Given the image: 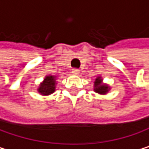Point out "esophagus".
<instances>
[{"instance_id":"34e87169","label":"esophagus","mask_w":149,"mask_h":149,"mask_svg":"<svg viewBox=\"0 0 149 149\" xmlns=\"http://www.w3.org/2000/svg\"><path fill=\"white\" fill-rule=\"evenodd\" d=\"M72 74L74 75H78L80 74V71L78 69H76V68H74V69H72Z\"/></svg>"}]
</instances>
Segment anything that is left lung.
I'll return each instance as SVG.
<instances>
[{
	"label": "left lung",
	"instance_id": "1",
	"mask_svg": "<svg viewBox=\"0 0 149 149\" xmlns=\"http://www.w3.org/2000/svg\"><path fill=\"white\" fill-rule=\"evenodd\" d=\"M110 90V87L108 84H103V79L101 78V76H98L95 79L94 81V91L101 94V95H105L107 94Z\"/></svg>",
	"mask_w": 149,
	"mask_h": 149
}]
</instances>
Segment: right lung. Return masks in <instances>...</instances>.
Wrapping results in <instances>:
<instances>
[{"label": "right lung", "mask_w": 149, "mask_h": 149, "mask_svg": "<svg viewBox=\"0 0 149 149\" xmlns=\"http://www.w3.org/2000/svg\"><path fill=\"white\" fill-rule=\"evenodd\" d=\"M57 76L55 75H46L43 81L40 84L37 91H38L41 95L42 96H48L53 93L56 90V85H57Z\"/></svg>", "instance_id": "right-lung-1"}]
</instances>
